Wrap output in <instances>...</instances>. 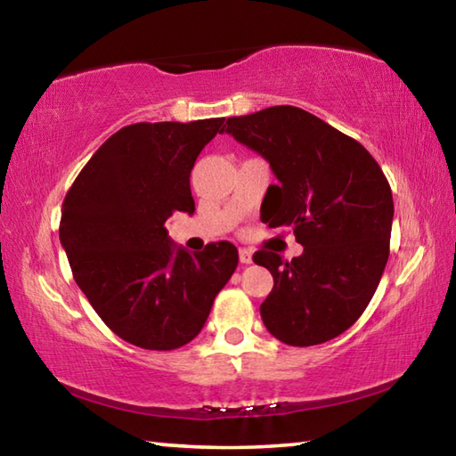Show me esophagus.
Segmentation results:
<instances>
[{
    "mask_svg": "<svg viewBox=\"0 0 456 456\" xmlns=\"http://www.w3.org/2000/svg\"><path fill=\"white\" fill-rule=\"evenodd\" d=\"M239 261H241L243 265H249L251 261H253L251 251L249 249H239Z\"/></svg>",
    "mask_w": 456,
    "mask_h": 456,
    "instance_id": "esophagus-1",
    "label": "esophagus"
}]
</instances>
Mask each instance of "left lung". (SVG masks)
Here are the masks:
<instances>
[{"instance_id":"8db88e82","label":"left lung","mask_w":456,"mask_h":456,"mask_svg":"<svg viewBox=\"0 0 456 456\" xmlns=\"http://www.w3.org/2000/svg\"><path fill=\"white\" fill-rule=\"evenodd\" d=\"M227 134L264 157L275 179L261 203L269 229L289 227L304 253L261 249L273 275L261 304L269 334L315 346L348 330L372 299L386 261L395 203L382 168L358 141L296 106L227 118Z\"/></svg>"}]
</instances>
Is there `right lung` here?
Returning a JSON list of instances; mask_svg holds the SVG:
<instances>
[{
  "mask_svg": "<svg viewBox=\"0 0 456 456\" xmlns=\"http://www.w3.org/2000/svg\"><path fill=\"white\" fill-rule=\"evenodd\" d=\"M225 118L136 122L114 133L61 205L60 243L90 305L144 350L189 344L237 267V247L189 253L168 239L175 211L195 213L191 171Z\"/></svg>",
  "mask_w": 456,
  "mask_h": 456,
  "instance_id": "1",
  "label": "right lung"
}]
</instances>
